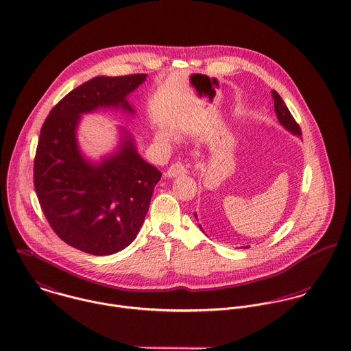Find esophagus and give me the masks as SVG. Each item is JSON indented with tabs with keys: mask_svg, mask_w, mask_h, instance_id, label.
<instances>
[{
	"mask_svg": "<svg viewBox=\"0 0 351 351\" xmlns=\"http://www.w3.org/2000/svg\"><path fill=\"white\" fill-rule=\"evenodd\" d=\"M183 173H187V165L183 164V162H175L172 164L168 171H167V176L168 178H175L178 175H183Z\"/></svg>",
	"mask_w": 351,
	"mask_h": 351,
	"instance_id": "1",
	"label": "esophagus"
}]
</instances>
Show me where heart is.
Masks as SVG:
<instances>
[{"label":"heart","instance_id":"1","mask_svg":"<svg viewBox=\"0 0 351 351\" xmlns=\"http://www.w3.org/2000/svg\"><path fill=\"white\" fill-rule=\"evenodd\" d=\"M157 138H158V141L164 142V143H168V142H171V140H172V134L168 130H161V132H158Z\"/></svg>","mask_w":351,"mask_h":351}]
</instances>
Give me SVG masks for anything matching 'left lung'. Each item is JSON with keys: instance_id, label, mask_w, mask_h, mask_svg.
<instances>
[{"instance_id": "left-lung-1", "label": "left lung", "mask_w": 351, "mask_h": 351, "mask_svg": "<svg viewBox=\"0 0 351 351\" xmlns=\"http://www.w3.org/2000/svg\"><path fill=\"white\" fill-rule=\"evenodd\" d=\"M271 95H273V99H274V110H276V114H277V118H278L280 125H282L287 132H290L291 134H294V136H297V137H301V129H300V126L297 125V122L294 121V118L291 117L289 108H287L286 104L283 103V100H282V97L278 95V92H277V90H271ZM194 215H195V218H197V213H194ZM197 219H198V218H197ZM198 225H199L201 230H204L202 225H201V223H198ZM245 248H247V247H245Z\"/></svg>"}]
</instances>
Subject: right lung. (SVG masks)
Returning a JSON list of instances; mask_svg holds the SVG:
<instances>
[{
	"label": "right lung",
	"mask_w": 351,
	"mask_h": 351,
	"mask_svg": "<svg viewBox=\"0 0 351 351\" xmlns=\"http://www.w3.org/2000/svg\"><path fill=\"white\" fill-rule=\"evenodd\" d=\"M146 74L95 77L69 92L46 118L34 161L35 191L50 226L82 252L104 256L125 250L137 237L161 172L137 152L122 129L118 150L92 162L81 153V115L99 108L136 110L128 96Z\"/></svg>",
	"instance_id": "right-lung-1"
}]
</instances>
